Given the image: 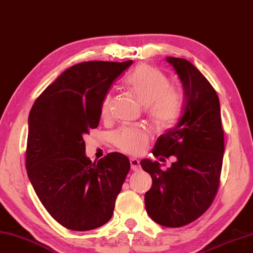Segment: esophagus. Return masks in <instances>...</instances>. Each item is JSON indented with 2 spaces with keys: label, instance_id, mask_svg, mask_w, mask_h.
Wrapping results in <instances>:
<instances>
[{
  "label": "esophagus",
  "instance_id": "esophagus-1",
  "mask_svg": "<svg viewBox=\"0 0 253 253\" xmlns=\"http://www.w3.org/2000/svg\"><path fill=\"white\" fill-rule=\"evenodd\" d=\"M130 167L132 171H138L140 169V163L139 160L135 159V158H131L130 159Z\"/></svg>",
  "mask_w": 253,
  "mask_h": 253
}]
</instances>
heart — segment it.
Masks as SVG:
<instances>
[{"instance_id":"heart-1","label":"heart","mask_w":253,"mask_h":253,"mask_svg":"<svg viewBox=\"0 0 253 253\" xmlns=\"http://www.w3.org/2000/svg\"><path fill=\"white\" fill-rule=\"evenodd\" d=\"M126 85L132 92L148 113L156 127L170 129L180 120L182 114V97L175 87L159 69L141 63L126 79ZM111 94L104 96L101 104V115L110 114ZM113 145L128 155H139L150 140V132L145 127L123 126L111 136Z\"/></svg>"}]
</instances>
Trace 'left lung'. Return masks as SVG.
Returning <instances> with one entry per match:
<instances>
[{
    "label": "left lung",
    "mask_w": 253,
    "mask_h": 253,
    "mask_svg": "<svg viewBox=\"0 0 253 253\" xmlns=\"http://www.w3.org/2000/svg\"><path fill=\"white\" fill-rule=\"evenodd\" d=\"M183 85L184 111L177 125L163 133L152 149L153 156L176 161L162 170L158 161L141 160L152 177L145 194L148 215L165 227H182L210 209L217 194L224 157V129L219 98L209 80L182 58L168 57Z\"/></svg>",
    "instance_id": "obj_1"
}]
</instances>
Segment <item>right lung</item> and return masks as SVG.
<instances>
[{
  "label": "right lung",
  "mask_w": 253,
  "mask_h": 253,
  "mask_svg": "<svg viewBox=\"0 0 253 253\" xmlns=\"http://www.w3.org/2000/svg\"><path fill=\"white\" fill-rule=\"evenodd\" d=\"M131 63H78L46 87L29 113L28 177L44 209L70 230L106 224L129 172V159L120 152L92 163L83 136L98 126L104 96Z\"/></svg>",
  "instance_id": "1"
}]
</instances>
